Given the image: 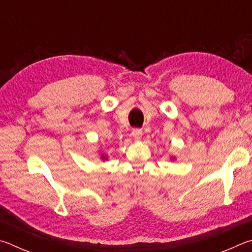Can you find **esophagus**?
<instances>
[{"label": "esophagus", "mask_w": 252, "mask_h": 252, "mask_svg": "<svg viewBox=\"0 0 252 252\" xmlns=\"http://www.w3.org/2000/svg\"><path fill=\"white\" fill-rule=\"evenodd\" d=\"M131 135L133 136L134 140H140L142 136V130L141 129H132Z\"/></svg>", "instance_id": "1"}]
</instances>
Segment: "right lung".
Instances as JSON below:
<instances>
[{"label": "right lung", "instance_id": "add662e5", "mask_svg": "<svg viewBox=\"0 0 252 252\" xmlns=\"http://www.w3.org/2000/svg\"><path fill=\"white\" fill-rule=\"evenodd\" d=\"M102 159H104V158H103V157H102Z\"/></svg>", "mask_w": 252, "mask_h": 252}]
</instances>
